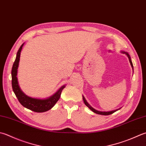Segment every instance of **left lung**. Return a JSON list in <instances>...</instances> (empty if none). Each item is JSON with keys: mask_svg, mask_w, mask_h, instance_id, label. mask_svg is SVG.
<instances>
[{"mask_svg": "<svg viewBox=\"0 0 146 146\" xmlns=\"http://www.w3.org/2000/svg\"><path fill=\"white\" fill-rule=\"evenodd\" d=\"M121 52H122L123 54H126V55L127 56L128 59H129V61H130V62L131 66H132V69L133 70V64H132V60H131L130 56L129 54H128V52H125V51H121ZM83 100H84V102L85 104L87 106L88 108H89V109H90L91 111H92L94 113H96V114H99V115H111V114H113V113L116 112V111H118V110H119V109H117V110H113V111H98V110H96L94 109V108H93L88 103V102H87V101H86V99H85V98H84V96H83Z\"/></svg>", "mask_w": 146, "mask_h": 146, "instance_id": "8db88e82", "label": "left lung"}]
</instances>
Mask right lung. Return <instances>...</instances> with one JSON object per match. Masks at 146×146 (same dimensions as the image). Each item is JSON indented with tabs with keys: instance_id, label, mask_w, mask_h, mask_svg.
Segmentation results:
<instances>
[{
	"instance_id": "1",
	"label": "right lung",
	"mask_w": 146,
	"mask_h": 146,
	"mask_svg": "<svg viewBox=\"0 0 146 146\" xmlns=\"http://www.w3.org/2000/svg\"><path fill=\"white\" fill-rule=\"evenodd\" d=\"M24 44L25 43H23L21 45L18 52H17L15 61L14 62L12 71H11L12 87L13 92L15 94L19 102L25 108L33 111L34 112H45V111L50 110L56 104V102L58 101L60 97H61L62 90L65 87V85L60 88L54 95L49 97L48 98L44 99L31 98V97L26 95L25 94H24V92H23V91L21 90V88H20L19 86L18 78H17V73H18V68L19 66L20 54H21V51L22 50Z\"/></svg>"
}]
</instances>
